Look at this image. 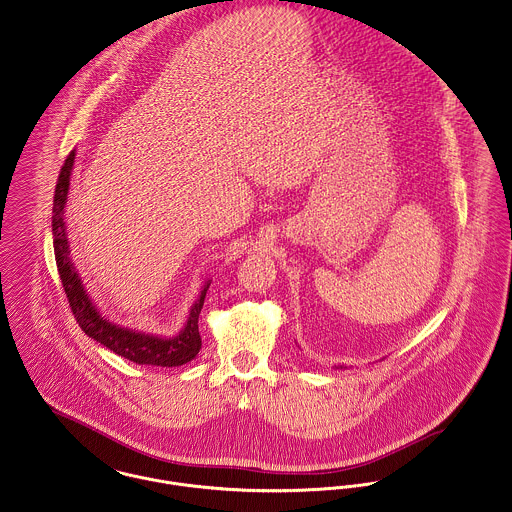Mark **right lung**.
<instances>
[{"mask_svg": "<svg viewBox=\"0 0 512 512\" xmlns=\"http://www.w3.org/2000/svg\"><path fill=\"white\" fill-rule=\"evenodd\" d=\"M75 151L69 152L61 166L60 178L56 183L54 209H52V234H54V253L56 265L60 272L61 284L69 307L79 323V327L87 336L116 352L121 358L139 363V365H156V367H178L193 360L201 350V334H199V313L203 309L207 290L211 280L205 282L199 300L191 305L189 317L180 334L166 338L158 334L135 331L129 327H121L106 319L91 300L89 292L83 286V280L71 261V249L67 241V226H65V203L69 193V181L73 172Z\"/></svg>", "mask_w": 512, "mask_h": 512, "instance_id": "1", "label": "right lung"}]
</instances>
